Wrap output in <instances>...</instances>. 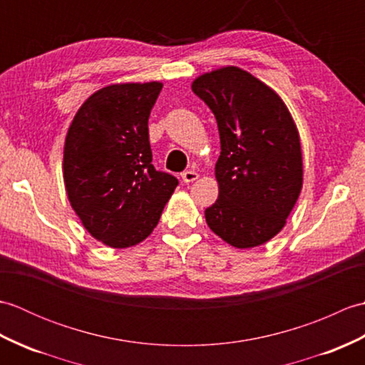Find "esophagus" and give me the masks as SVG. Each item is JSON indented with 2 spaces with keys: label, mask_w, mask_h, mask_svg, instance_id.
<instances>
[{
  "label": "esophagus",
  "mask_w": 365,
  "mask_h": 365,
  "mask_svg": "<svg viewBox=\"0 0 365 365\" xmlns=\"http://www.w3.org/2000/svg\"><path fill=\"white\" fill-rule=\"evenodd\" d=\"M197 178H199V174L196 173L195 169H187L185 173H182V180L185 183H191V182L197 180Z\"/></svg>",
  "instance_id": "1"
}]
</instances>
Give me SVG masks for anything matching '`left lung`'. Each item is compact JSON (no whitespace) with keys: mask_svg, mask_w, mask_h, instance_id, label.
I'll list each match as a JSON object with an SVG mask.
<instances>
[{"mask_svg":"<svg viewBox=\"0 0 365 365\" xmlns=\"http://www.w3.org/2000/svg\"><path fill=\"white\" fill-rule=\"evenodd\" d=\"M192 92L218 122L215 166L220 196L205 210L216 235L238 250L269 242L285 226L302 188L299 133L277 92L235 66L199 75Z\"/></svg>","mask_w":365,"mask_h":365,"instance_id":"obj_1","label":"left lung"}]
</instances>
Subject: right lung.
Returning a JSON list of instances; mask_svg holds the SVG:
<instances>
[{
	"instance_id": "obj_1",
	"label": "right lung",
	"mask_w": 365,
	"mask_h": 365,
	"mask_svg": "<svg viewBox=\"0 0 365 365\" xmlns=\"http://www.w3.org/2000/svg\"><path fill=\"white\" fill-rule=\"evenodd\" d=\"M163 83H115L94 92L68 127L63 175L89 234L122 250L157 227L177 178L152 165L149 115Z\"/></svg>"
}]
</instances>
